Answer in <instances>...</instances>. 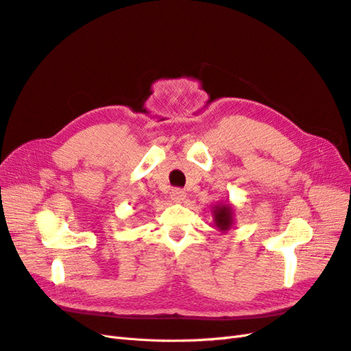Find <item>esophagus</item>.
I'll use <instances>...</instances> for the list:
<instances>
[{"label": "esophagus", "mask_w": 351, "mask_h": 351, "mask_svg": "<svg viewBox=\"0 0 351 351\" xmlns=\"http://www.w3.org/2000/svg\"><path fill=\"white\" fill-rule=\"evenodd\" d=\"M169 197H171L173 202H183L186 199V192L182 189H173L171 193H169Z\"/></svg>", "instance_id": "34e87169"}]
</instances>
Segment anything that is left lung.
I'll use <instances>...</instances> for the list:
<instances>
[{
  "label": "left lung",
  "instance_id": "8db88e82",
  "mask_svg": "<svg viewBox=\"0 0 351 351\" xmlns=\"http://www.w3.org/2000/svg\"><path fill=\"white\" fill-rule=\"evenodd\" d=\"M214 222L219 231L226 232L232 226V206L230 204H218L214 206Z\"/></svg>",
  "mask_w": 351,
  "mask_h": 351
}]
</instances>
